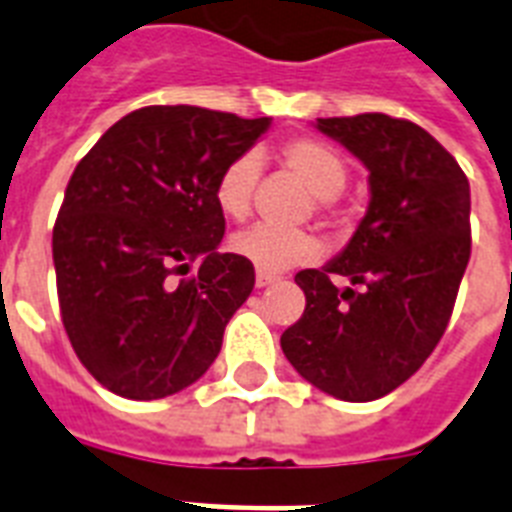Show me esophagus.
<instances>
[{"label": "esophagus", "mask_w": 512, "mask_h": 512, "mask_svg": "<svg viewBox=\"0 0 512 512\" xmlns=\"http://www.w3.org/2000/svg\"><path fill=\"white\" fill-rule=\"evenodd\" d=\"M273 281H276V273L257 271V276H255V284H257V287H268V284H273Z\"/></svg>", "instance_id": "1"}]
</instances>
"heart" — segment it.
<instances>
[{"instance_id":"obj_1","label":"heart","mask_w":512,"mask_h":512,"mask_svg":"<svg viewBox=\"0 0 512 512\" xmlns=\"http://www.w3.org/2000/svg\"><path fill=\"white\" fill-rule=\"evenodd\" d=\"M279 162L319 196L316 209L321 217H335L337 193L348 180V167L335 148L316 138H292L279 148ZM257 170V156L241 154L225 164L223 172L217 175L215 204L225 217L244 220L249 215ZM231 249L255 265L257 271L279 273L316 260L321 255V239L311 231H281L271 225H252L233 236Z\"/></svg>"}]
</instances>
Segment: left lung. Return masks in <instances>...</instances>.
Returning <instances> with one entry per match:
<instances>
[{
  "instance_id": "1",
  "label": "left lung",
  "mask_w": 512,
  "mask_h": 512,
  "mask_svg": "<svg viewBox=\"0 0 512 512\" xmlns=\"http://www.w3.org/2000/svg\"><path fill=\"white\" fill-rule=\"evenodd\" d=\"M319 130L366 164L372 201L337 260L295 276L305 311L281 350L329 396L374 401L425 364L452 319L470 260V183L409 119L332 116ZM337 275L359 289L337 290Z\"/></svg>"
}]
</instances>
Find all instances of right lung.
I'll use <instances>...</instances> for the list:
<instances>
[{
	"label": "right lung",
	"instance_id": "1",
	"mask_svg": "<svg viewBox=\"0 0 512 512\" xmlns=\"http://www.w3.org/2000/svg\"><path fill=\"white\" fill-rule=\"evenodd\" d=\"M199 106H146L76 164L52 228L60 319L71 348L116 396L188 388L255 287V265L217 252L215 180L263 132Z\"/></svg>",
	"mask_w": 512,
	"mask_h": 512
}]
</instances>
